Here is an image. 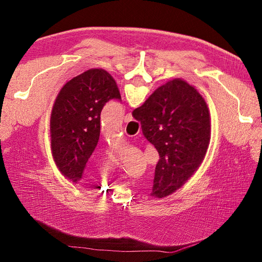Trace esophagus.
<instances>
[{
	"instance_id": "obj_1",
	"label": "esophagus",
	"mask_w": 262,
	"mask_h": 262,
	"mask_svg": "<svg viewBox=\"0 0 262 262\" xmlns=\"http://www.w3.org/2000/svg\"><path fill=\"white\" fill-rule=\"evenodd\" d=\"M132 119H133V117H132V115L129 113V114H126V115H125V117H124V121H125V122H129V121H131V120H132Z\"/></svg>"
}]
</instances>
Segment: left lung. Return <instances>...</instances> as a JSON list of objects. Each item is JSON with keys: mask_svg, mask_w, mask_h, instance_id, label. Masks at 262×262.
<instances>
[{"mask_svg": "<svg viewBox=\"0 0 262 262\" xmlns=\"http://www.w3.org/2000/svg\"><path fill=\"white\" fill-rule=\"evenodd\" d=\"M112 99L121 101L120 92L102 69L73 77L58 94L50 119L51 150L58 169L68 179L81 180L98 143L101 110Z\"/></svg>", "mask_w": 262, "mask_h": 262, "instance_id": "left-lung-1", "label": "left lung"}]
</instances>
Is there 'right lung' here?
I'll list each match as a JSON object with an SVG mask.
<instances>
[{
    "label": "right lung",
    "mask_w": 262,
    "mask_h": 262,
    "mask_svg": "<svg viewBox=\"0 0 262 262\" xmlns=\"http://www.w3.org/2000/svg\"><path fill=\"white\" fill-rule=\"evenodd\" d=\"M132 116L160 154L150 195L167 196L186 184L207 154L211 139L207 102L193 86L176 78L158 87Z\"/></svg>",
    "instance_id": "add662e5"
}]
</instances>
